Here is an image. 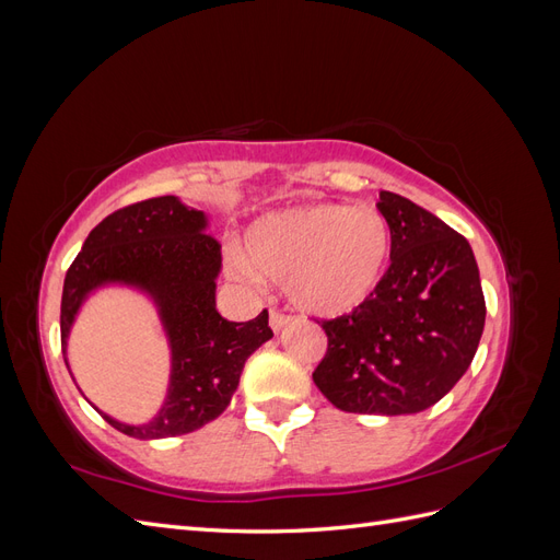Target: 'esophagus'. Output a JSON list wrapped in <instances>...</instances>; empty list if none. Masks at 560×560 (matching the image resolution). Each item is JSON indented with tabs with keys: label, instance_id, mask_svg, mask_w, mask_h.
Masks as SVG:
<instances>
[{
	"label": "esophagus",
	"instance_id": "esophagus-1",
	"mask_svg": "<svg viewBox=\"0 0 560 560\" xmlns=\"http://www.w3.org/2000/svg\"><path fill=\"white\" fill-rule=\"evenodd\" d=\"M290 322H292V317H290V315H282V313H278V311H270L268 325H270V329H273L276 334H278L280 329H284L287 325H290Z\"/></svg>",
	"mask_w": 560,
	"mask_h": 560
}]
</instances>
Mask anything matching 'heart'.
<instances>
[{"instance_id": "obj_1", "label": "heart", "mask_w": 560, "mask_h": 560, "mask_svg": "<svg viewBox=\"0 0 560 560\" xmlns=\"http://www.w3.org/2000/svg\"><path fill=\"white\" fill-rule=\"evenodd\" d=\"M393 233L371 206L306 202L268 212L247 231L245 252L231 254L245 282L284 284L296 308L319 317L358 311L381 287Z\"/></svg>"}]
</instances>
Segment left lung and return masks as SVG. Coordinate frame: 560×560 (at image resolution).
Here are the masks:
<instances>
[{
    "label": "left lung",
    "instance_id": "1",
    "mask_svg": "<svg viewBox=\"0 0 560 560\" xmlns=\"http://www.w3.org/2000/svg\"><path fill=\"white\" fill-rule=\"evenodd\" d=\"M393 233L389 268L364 306L322 322L329 338L313 381L348 413L430 409L477 354L486 301L469 243L409 198L381 191Z\"/></svg>",
    "mask_w": 560,
    "mask_h": 560
}]
</instances>
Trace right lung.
Listing matches in <instances>:
<instances>
[{
  "instance_id": "1",
  "label": "right lung",
  "mask_w": 560,
  "mask_h": 560,
  "mask_svg": "<svg viewBox=\"0 0 560 560\" xmlns=\"http://www.w3.org/2000/svg\"><path fill=\"white\" fill-rule=\"evenodd\" d=\"M208 229L210 217L184 206L177 196L135 202L105 217L89 233L65 276L60 341L67 369L74 322L100 290L124 287L138 292L159 315L171 350V376L159 411L144 422H124L86 399L128 436L147 442L208 425L226 411L249 354L273 338L266 311L249 322L219 315L214 296L222 247Z\"/></svg>"
}]
</instances>
